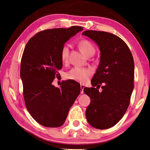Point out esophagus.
<instances>
[{
	"label": "esophagus",
	"instance_id": "esophagus-1",
	"mask_svg": "<svg viewBox=\"0 0 150 150\" xmlns=\"http://www.w3.org/2000/svg\"><path fill=\"white\" fill-rule=\"evenodd\" d=\"M85 88V86L83 85H81V94H83L84 93V92H83V88Z\"/></svg>",
	"mask_w": 150,
	"mask_h": 150
}]
</instances>
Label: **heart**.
<instances>
[{
	"mask_svg": "<svg viewBox=\"0 0 150 150\" xmlns=\"http://www.w3.org/2000/svg\"><path fill=\"white\" fill-rule=\"evenodd\" d=\"M79 47L86 57L93 55L95 52V48L88 40H82L79 43ZM69 55V45H65L60 51V57L63 63L67 62ZM90 70L79 67H74L66 73V78L79 83H85L91 75Z\"/></svg>",
	"mask_w": 150,
	"mask_h": 150,
	"instance_id": "1",
	"label": "heart"
}]
</instances>
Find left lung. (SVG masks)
Listing matches in <instances>:
<instances>
[{"mask_svg":"<svg viewBox=\"0 0 150 150\" xmlns=\"http://www.w3.org/2000/svg\"><path fill=\"white\" fill-rule=\"evenodd\" d=\"M83 35L93 40L100 51L99 65L91 81L93 87L83 89L91 98L86 118L94 128L108 129L121 120L130 105L134 87V59L128 45L117 35L95 30Z\"/></svg>","mask_w":150,"mask_h":150,"instance_id":"left-lung-1","label":"left lung"}]
</instances>
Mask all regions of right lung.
Returning <instances> with one entry per match:
<instances>
[{"label":"right lung","mask_w":150,"mask_h":150,"mask_svg":"<svg viewBox=\"0 0 150 150\" xmlns=\"http://www.w3.org/2000/svg\"><path fill=\"white\" fill-rule=\"evenodd\" d=\"M81 26L45 30L29 40L22 54L20 77L28 111L34 120L45 127L62 126L70 108L80 94L74 81H65L55 87L52 82L62 68L60 51Z\"/></svg>","instance_id":"obj_1"}]
</instances>
